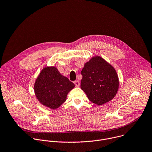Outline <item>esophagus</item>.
Listing matches in <instances>:
<instances>
[{
    "label": "esophagus",
    "instance_id": "1",
    "mask_svg": "<svg viewBox=\"0 0 152 152\" xmlns=\"http://www.w3.org/2000/svg\"><path fill=\"white\" fill-rule=\"evenodd\" d=\"M74 83L75 85L76 86H79L80 85V83H79V80H75L74 81Z\"/></svg>",
    "mask_w": 152,
    "mask_h": 152
}]
</instances>
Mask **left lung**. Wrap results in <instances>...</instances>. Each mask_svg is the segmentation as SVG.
Instances as JSON below:
<instances>
[{
  "instance_id": "obj_1",
  "label": "left lung",
  "mask_w": 152,
  "mask_h": 152,
  "mask_svg": "<svg viewBox=\"0 0 152 152\" xmlns=\"http://www.w3.org/2000/svg\"><path fill=\"white\" fill-rule=\"evenodd\" d=\"M81 75L80 88L92 103L102 105L116 95L119 88L118 75L102 57L92 58L85 64Z\"/></svg>"
}]
</instances>
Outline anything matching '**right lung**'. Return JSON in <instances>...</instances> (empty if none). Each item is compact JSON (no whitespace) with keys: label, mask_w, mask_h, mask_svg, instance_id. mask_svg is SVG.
<instances>
[{"label":"right lung","mask_w":152,"mask_h":152,"mask_svg":"<svg viewBox=\"0 0 152 152\" xmlns=\"http://www.w3.org/2000/svg\"><path fill=\"white\" fill-rule=\"evenodd\" d=\"M75 84L61 75L54 67L43 69L34 83V92L39 102L51 109H56L66 100Z\"/></svg>","instance_id":"1"}]
</instances>
